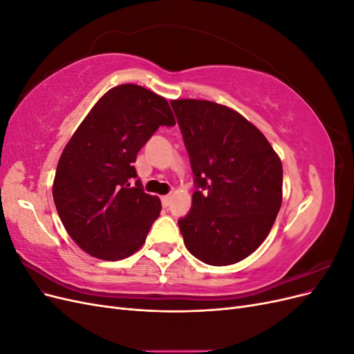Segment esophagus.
<instances>
[{
  "label": "esophagus",
  "instance_id": "1",
  "mask_svg": "<svg viewBox=\"0 0 354 354\" xmlns=\"http://www.w3.org/2000/svg\"><path fill=\"white\" fill-rule=\"evenodd\" d=\"M169 201H171L169 196H162V198H160V202H162L164 207H168V205H169Z\"/></svg>",
  "mask_w": 354,
  "mask_h": 354
}]
</instances>
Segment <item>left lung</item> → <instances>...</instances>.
Segmentation results:
<instances>
[{
  "label": "left lung",
  "mask_w": 354,
  "mask_h": 354,
  "mask_svg": "<svg viewBox=\"0 0 354 354\" xmlns=\"http://www.w3.org/2000/svg\"><path fill=\"white\" fill-rule=\"evenodd\" d=\"M195 174L192 209L178 220L186 248L211 266L251 255L282 205V162L239 112L208 100H171Z\"/></svg>",
  "instance_id": "obj_1"
}]
</instances>
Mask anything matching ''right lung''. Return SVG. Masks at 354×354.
<instances>
[{
    "label": "right lung",
    "instance_id": "1",
    "mask_svg": "<svg viewBox=\"0 0 354 354\" xmlns=\"http://www.w3.org/2000/svg\"><path fill=\"white\" fill-rule=\"evenodd\" d=\"M159 125H176L165 97L142 85L104 93L60 155L53 199L69 236L95 259L118 261L143 246L162 209L137 180V153Z\"/></svg>",
    "mask_w": 354,
    "mask_h": 354
}]
</instances>
